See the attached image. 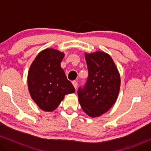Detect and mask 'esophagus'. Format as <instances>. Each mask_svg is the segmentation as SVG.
Here are the masks:
<instances>
[{
    "mask_svg": "<svg viewBox=\"0 0 151 151\" xmlns=\"http://www.w3.org/2000/svg\"><path fill=\"white\" fill-rule=\"evenodd\" d=\"M72 84H73L74 87L75 88V89H77V81H72Z\"/></svg>",
    "mask_w": 151,
    "mask_h": 151,
    "instance_id": "esophagus-1",
    "label": "esophagus"
}]
</instances>
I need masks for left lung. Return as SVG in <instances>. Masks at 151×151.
Masks as SVG:
<instances>
[{
    "instance_id": "8db88e82",
    "label": "left lung",
    "mask_w": 151,
    "mask_h": 151,
    "mask_svg": "<svg viewBox=\"0 0 151 151\" xmlns=\"http://www.w3.org/2000/svg\"><path fill=\"white\" fill-rule=\"evenodd\" d=\"M89 76L78 90L81 109L90 117H99L112 107L118 98L121 77L113 59L104 52L85 53Z\"/></svg>"
}]
</instances>
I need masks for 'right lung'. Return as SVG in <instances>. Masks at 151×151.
Wrapping results in <instances>:
<instances>
[{
  "instance_id": "obj_1",
  "label": "right lung",
  "mask_w": 151,
  "mask_h": 151,
  "mask_svg": "<svg viewBox=\"0 0 151 151\" xmlns=\"http://www.w3.org/2000/svg\"><path fill=\"white\" fill-rule=\"evenodd\" d=\"M64 57L65 53L47 48L36 56L29 69V92L35 103L44 111L55 110L66 94L75 91L60 65Z\"/></svg>"
}]
</instances>
